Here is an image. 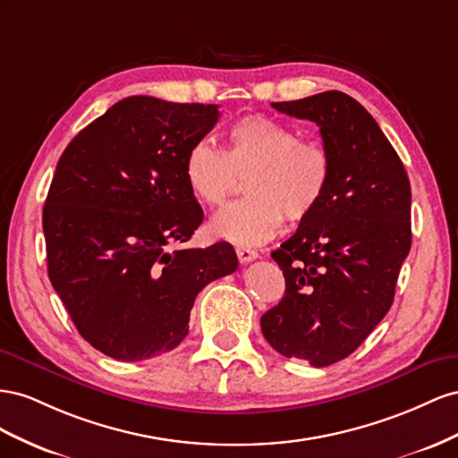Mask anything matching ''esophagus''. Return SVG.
Returning <instances> with one entry per match:
<instances>
[{
  "mask_svg": "<svg viewBox=\"0 0 458 458\" xmlns=\"http://www.w3.org/2000/svg\"><path fill=\"white\" fill-rule=\"evenodd\" d=\"M236 255L240 259V263H251V260H255L259 257L257 251L250 250V247H236Z\"/></svg>",
  "mask_w": 458,
  "mask_h": 458,
  "instance_id": "1",
  "label": "esophagus"
}]
</instances>
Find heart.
<instances>
[{
    "label": "heart",
    "mask_w": 458,
    "mask_h": 458,
    "mask_svg": "<svg viewBox=\"0 0 458 458\" xmlns=\"http://www.w3.org/2000/svg\"><path fill=\"white\" fill-rule=\"evenodd\" d=\"M250 198L226 207L213 222L215 236L259 245L276 236L284 218L303 222L320 207L332 180V157L317 140L267 114H245L226 130L225 149L195 141L184 157V180L207 207L225 205L245 180Z\"/></svg>",
    "instance_id": "obj_1"
}]
</instances>
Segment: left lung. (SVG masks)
I'll use <instances>...</instances> for the list:
<instances>
[{"label":"left lung","instance_id":"obj_1","mask_svg":"<svg viewBox=\"0 0 458 458\" xmlns=\"http://www.w3.org/2000/svg\"><path fill=\"white\" fill-rule=\"evenodd\" d=\"M272 107L320 128L332 180L317 211L272 251L285 295L260 317V330L280 355L328 367L349 357L394 303L412 240L411 184L372 114L344 91Z\"/></svg>","mask_w":458,"mask_h":458}]
</instances>
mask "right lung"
Wrapping results in <instances>:
<instances>
[{
    "label": "right lung",
    "mask_w": 458,
    "mask_h": 458,
    "mask_svg": "<svg viewBox=\"0 0 458 458\" xmlns=\"http://www.w3.org/2000/svg\"><path fill=\"white\" fill-rule=\"evenodd\" d=\"M218 106L132 96L63 151L44 205L51 285L86 342L116 360L173 351L207 284L238 268L226 242L174 250L203 222L184 157Z\"/></svg>",
    "instance_id": "obj_1"
}]
</instances>
